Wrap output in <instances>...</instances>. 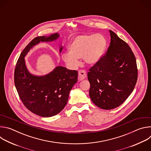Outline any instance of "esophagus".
I'll use <instances>...</instances> for the list:
<instances>
[{"label": "esophagus", "instance_id": "1", "mask_svg": "<svg viewBox=\"0 0 151 151\" xmlns=\"http://www.w3.org/2000/svg\"><path fill=\"white\" fill-rule=\"evenodd\" d=\"M87 77V73L83 70H81L78 72V80L79 81L83 80Z\"/></svg>", "mask_w": 151, "mask_h": 151}]
</instances>
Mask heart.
I'll return each mask as SVG.
<instances>
[{
  "label": "heart",
  "mask_w": 151,
  "mask_h": 151,
  "mask_svg": "<svg viewBox=\"0 0 151 151\" xmlns=\"http://www.w3.org/2000/svg\"><path fill=\"white\" fill-rule=\"evenodd\" d=\"M106 40L100 34L80 35L69 45V51L63 52L61 57L68 66L75 68L79 65V58L85 63L94 64L102 57L106 48Z\"/></svg>",
  "instance_id": "1"
}]
</instances>
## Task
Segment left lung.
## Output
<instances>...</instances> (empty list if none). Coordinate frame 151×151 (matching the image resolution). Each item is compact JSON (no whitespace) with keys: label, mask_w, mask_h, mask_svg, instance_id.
<instances>
[{"label":"left lung","mask_w":151,"mask_h":151,"mask_svg":"<svg viewBox=\"0 0 151 151\" xmlns=\"http://www.w3.org/2000/svg\"><path fill=\"white\" fill-rule=\"evenodd\" d=\"M109 32L110 46L88 73L90 97L94 104L106 110L122 104L137 80L136 60L132 49L114 32Z\"/></svg>","instance_id":"8db88e82"}]
</instances>
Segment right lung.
I'll return each mask as SVG.
<instances>
[{
    "instance_id": "right-lung-1",
    "label": "right lung",
    "mask_w": 151,
    "mask_h": 151,
    "mask_svg": "<svg viewBox=\"0 0 151 151\" xmlns=\"http://www.w3.org/2000/svg\"><path fill=\"white\" fill-rule=\"evenodd\" d=\"M58 37L56 33L34 38L21 53L15 68L14 82L21 100L30 111L42 117L54 116L64 109L70 91L77 82L78 72L57 66L46 75L35 76L27 69L24 57L40 42L55 40Z\"/></svg>"
}]
</instances>
